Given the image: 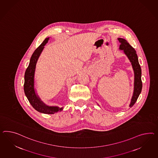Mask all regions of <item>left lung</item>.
<instances>
[{"label": "left lung", "mask_w": 158, "mask_h": 158, "mask_svg": "<svg viewBox=\"0 0 158 158\" xmlns=\"http://www.w3.org/2000/svg\"><path fill=\"white\" fill-rule=\"evenodd\" d=\"M117 40L120 43L119 49L123 50V52L129 59L134 72V93L130 102V108L135 104L137 99L142 92V69L139 63L138 57L136 52L126 40L118 38Z\"/></svg>", "instance_id": "1"}]
</instances>
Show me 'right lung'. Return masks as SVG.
<instances>
[{
	"label": "right lung",
	"instance_id": "right-lung-1",
	"mask_svg": "<svg viewBox=\"0 0 158 158\" xmlns=\"http://www.w3.org/2000/svg\"><path fill=\"white\" fill-rule=\"evenodd\" d=\"M49 40V38H46L31 56L29 65L24 74V91L30 104L38 112L45 114H54L61 111L63 107L60 108L57 106H49L45 104L38 96L34 88V76L36 63Z\"/></svg>",
	"mask_w": 158,
	"mask_h": 158
}]
</instances>
